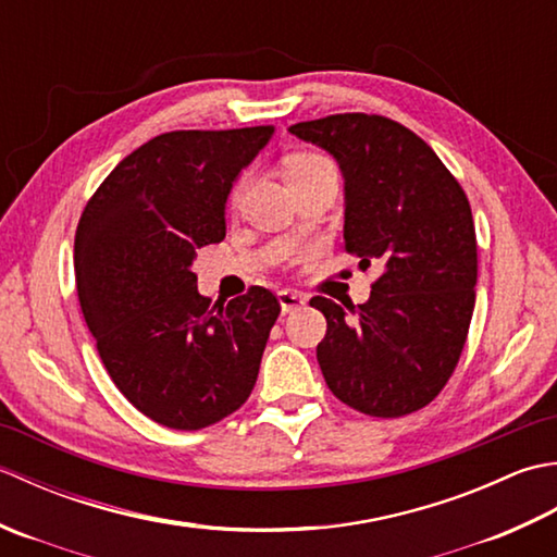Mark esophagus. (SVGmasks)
Listing matches in <instances>:
<instances>
[{"label": "esophagus", "mask_w": 557, "mask_h": 557, "mask_svg": "<svg viewBox=\"0 0 557 557\" xmlns=\"http://www.w3.org/2000/svg\"><path fill=\"white\" fill-rule=\"evenodd\" d=\"M277 299H280V306H282V311L285 313H292V311H299L301 306H306V294H301V292H297V289H282L280 294H277Z\"/></svg>", "instance_id": "esophagus-1"}]
</instances>
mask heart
<instances>
[{"label":"heart","instance_id":"obj_1","mask_svg":"<svg viewBox=\"0 0 557 557\" xmlns=\"http://www.w3.org/2000/svg\"><path fill=\"white\" fill-rule=\"evenodd\" d=\"M325 164H330V162L325 158H321V156H315V152H297V156L287 158V176L311 172L315 168H325ZM246 182H248V176L244 174L242 180L234 184V188H232V203L234 206L239 203V198H242L244 188H246Z\"/></svg>","mask_w":557,"mask_h":557}]
</instances>
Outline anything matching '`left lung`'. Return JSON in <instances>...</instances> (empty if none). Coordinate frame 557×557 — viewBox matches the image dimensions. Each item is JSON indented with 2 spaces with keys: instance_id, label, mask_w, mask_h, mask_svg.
I'll list each match as a JSON object with an SVG mask.
<instances>
[{
  "instance_id": "1",
  "label": "left lung",
  "mask_w": 557,
  "mask_h": 557,
  "mask_svg": "<svg viewBox=\"0 0 557 557\" xmlns=\"http://www.w3.org/2000/svg\"><path fill=\"white\" fill-rule=\"evenodd\" d=\"M289 132L327 150L345 176V251L381 265L366 304L313 297L327 333V387L377 419L437 397L465 349L476 301V232L465 188L433 148L381 114H330Z\"/></svg>"
}]
</instances>
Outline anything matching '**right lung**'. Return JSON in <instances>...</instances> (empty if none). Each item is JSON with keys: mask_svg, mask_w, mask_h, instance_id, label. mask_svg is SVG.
I'll return each mask as SVG.
<instances>
[{"mask_svg": "<svg viewBox=\"0 0 557 557\" xmlns=\"http://www.w3.org/2000/svg\"><path fill=\"white\" fill-rule=\"evenodd\" d=\"M275 126L170 132L108 174L74 242L83 318L120 393L148 419L198 431L251 395L280 301L265 287L215 301L191 270L224 239L236 176Z\"/></svg>", "mask_w": 557, "mask_h": 557, "instance_id": "1", "label": "right lung"}]
</instances>
